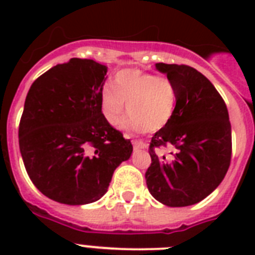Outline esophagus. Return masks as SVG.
I'll use <instances>...</instances> for the list:
<instances>
[{"label":"esophagus","mask_w":255,"mask_h":255,"mask_svg":"<svg viewBox=\"0 0 255 255\" xmlns=\"http://www.w3.org/2000/svg\"><path fill=\"white\" fill-rule=\"evenodd\" d=\"M132 144H133V149H135V151H140V149L147 148V145H145L143 141H140V140H133V141H132Z\"/></svg>","instance_id":"1"}]
</instances>
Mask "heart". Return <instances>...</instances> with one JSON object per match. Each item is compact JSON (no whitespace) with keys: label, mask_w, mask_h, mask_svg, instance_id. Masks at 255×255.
<instances>
[{"label":"heart","mask_w":255,"mask_h":255,"mask_svg":"<svg viewBox=\"0 0 255 255\" xmlns=\"http://www.w3.org/2000/svg\"><path fill=\"white\" fill-rule=\"evenodd\" d=\"M176 102L177 91L170 79L135 69L116 74L114 87L106 86L102 92V110L108 123H119L127 103V126L148 132L157 131L172 119Z\"/></svg>","instance_id":"1"}]
</instances>
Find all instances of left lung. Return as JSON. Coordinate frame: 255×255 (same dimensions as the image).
<instances>
[{
    "label": "left lung",
    "instance_id": "1",
    "mask_svg": "<svg viewBox=\"0 0 255 255\" xmlns=\"http://www.w3.org/2000/svg\"><path fill=\"white\" fill-rule=\"evenodd\" d=\"M156 70L173 82L177 102L172 119L149 144L148 190L163 205H194L221 184L229 169L232 127L228 108L209 79L193 67L156 63ZM163 146L176 151L160 155Z\"/></svg>",
    "mask_w": 255,
    "mask_h": 255
}]
</instances>
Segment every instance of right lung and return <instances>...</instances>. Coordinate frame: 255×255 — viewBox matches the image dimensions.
I'll return each instance as SVG.
<instances>
[{
    "label": "right lung",
    "mask_w": 255,
    "mask_h": 255,
    "mask_svg": "<svg viewBox=\"0 0 255 255\" xmlns=\"http://www.w3.org/2000/svg\"><path fill=\"white\" fill-rule=\"evenodd\" d=\"M107 66L71 58L30 87L18 137L26 172L46 197L86 205L107 192L132 144L102 112Z\"/></svg>",
    "instance_id": "obj_1"
}]
</instances>
